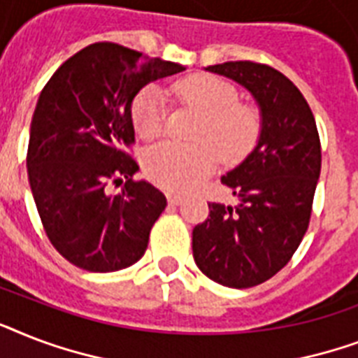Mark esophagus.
Here are the masks:
<instances>
[{
	"instance_id": "esophagus-1",
	"label": "esophagus",
	"mask_w": 358,
	"mask_h": 358,
	"mask_svg": "<svg viewBox=\"0 0 358 358\" xmlns=\"http://www.w3.org/2000/svg\"><path fill=\"white\" fill-rule=\"evenodd\" d=\"M167 199H169V202H171V204H182V201H184V195H180V193H174V191H169Z\"/></svg>"
}]
</instances>
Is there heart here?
<instances>
[{
    "instance_id": "1",
    "label": "heart",
    "mask_w": 358,
    "mask_h": 358,
    "mask_svg": "<svg viewBox=\"0 0 358 358\" xmlns=\"http://www.w3.org/2000/svg\"><path fill=\"white\" fill-rule=\"evenodd\" d=\"M176 94L202 113L193 129V143L165 141L146 152L145 171L152 182L165 189L185 191L210 176L223 162L236 163L252 148L262 131L260 111L239 102L232 83L217 76H193L176 85ZM131 120L139 137L150 141L165 128V96L150 85L137 94Z\"/></svg>"
}]
</instances>
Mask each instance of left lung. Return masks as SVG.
Segmentation results:
<instances>
[{"label": "left lung", "mask_w": 358, "mask_h": 358, "mask_svg": "<svg viewBox=\"0 0 358 358\" xmlns=\"http://www.w3.org/2000/svg\"><path fill=\"white\" fill-rule=\"evenodd\" d=\"M210 72L238 81L262 111L258 145L221 178L238 206L210 202L193 229V258L208 278L229 288H252L277 275L305 238L322 171V145L312 109L278 70L230 61Z\"/></svg>", "instance_id": "8db88e82"}]
</instances>
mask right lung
Masks as SVG:
<instances>
[{"instance_id":"1","label":"right lung","mask_w":358,"mask_h":358,"mask_svg":"<svg viewBox=\"0 0 358 358\" xmlns=\"http://www.w3.org/2000/svg\"><path fill=\"white\" fill-rule=\"evenodd\" d=\"M185 66L115 42L66 59L42 89L31 120L27 176L48 239L92 273L134 266L167 206L162 191L135 182L139 165L131 102L150 81ZM124 184L120 194L110 185Z\"/></svg>"}]
</instances>
